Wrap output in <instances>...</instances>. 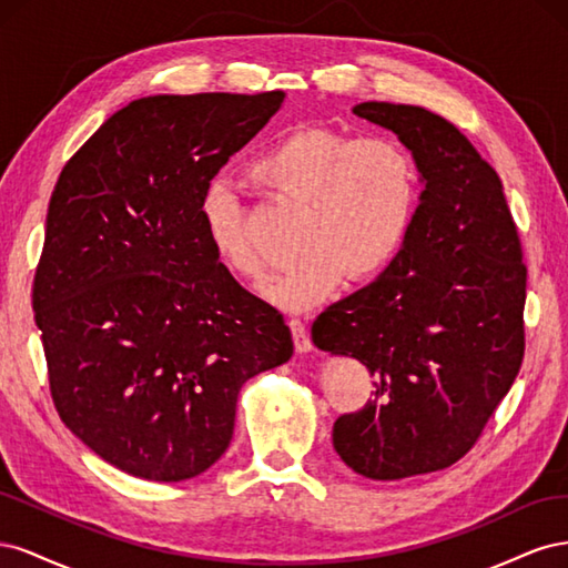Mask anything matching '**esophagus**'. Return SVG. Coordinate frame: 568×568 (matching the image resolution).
<instances>
[{
	"label": "esophagus",
	"mask_w": 568,
	"mask_h": 568,
	"mask_svg": "<svg viewBox=\"0 0 568 568\" xmlns=\"http://www.w3.org/2000/svg\"><path fill=\"white\" fill-rule=\"evenodd\" d=\"M288 326H291V334H294L296 351H298V353L313 351V341H311V336H307L305 324H303L301 320H291V322H288Z\"/></svg>",
	"instance_id": "34e87169"
}]
</instances>
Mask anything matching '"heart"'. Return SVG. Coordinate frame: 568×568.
Returning a JSON list of instances; mask_svg holds the SVG:
<instances>
[{"label":"heart","mask_w":568,"mask_h":568,"mask_svg":"<svg viewBox=\"0 0 568 568\" xmlns=\"http://www.w3.org/2000/svg\"><path fill=\"white\" fill-rule=\"evenodd\" d=\"M270 192L305 205L294 265L263 286L280 311L305 313L332 298L346 274L363 282L403 248L419 209V170L390 136H353L332 128H298L253 161ZM199 217L217 261L242 280H257L263 263L234 189L215 180L203 189Z\"/></svg>","instance_id":"1"}]
</instances>
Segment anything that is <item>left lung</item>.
<instances>
[{"instance_id": "8db88e82", "label": "left lung", "mask_w": 568, "mask_h": 568, "mask_svg": "<svg viewBox=\"0 0 568 568\" xmlns=\"http://www.w3.org/2000/svg\"><path fill=\"white\" fill-rule=\"evenodd\" d=\"M424 184L388 267L313 322V343L355 357L374 398L334 422V450L374 480L450 467L484 432L524 359L526 267L505 189L448 120L422 106L363 101Z\"/></svg>"}]
</instances>
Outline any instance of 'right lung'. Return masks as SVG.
Instances as JSON below:
<instances>
[{
  "label": "right lung",
  "mask_w": 568,
  "mask_h": 568,
  "mask_svg": "<svg viewBox=\"0 0 568 568\" xmlns=\"http://www.w3.org/2000/svg\"><path fill=\"white\" fill-rule=\"evenodd\" d=\"M284 92L156 94L113 113L61 170L32 286L61 422L136 478L203 474L230 448L236 398L288 363L277 307L222 265L203 189Z\"/></svg>",
  "instance_id": "add662e5"
}]
</instances>
